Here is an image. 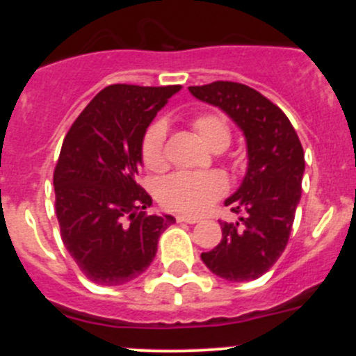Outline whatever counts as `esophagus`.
<instances>
[{
	"label": "esophagus",
	"instance_id": "esophagus-1",
	"mask_svg": "<svg viewBox=\"0 0 356 356\" xmlns=\"http://www.w3.org/2000/svg\"><path fill=\"white\" fill-rule=\"evenodd\" d=\"M177 222H186V224H196L200 222L198 217H191V215H177Z\"/></svg>",
	"mask_w": 356,
	"mask_h": 356
}]
</instances>
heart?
<instances>
[{"label": "heart", "mask_w": 356, "mask_h": 356, "mask_svg": "<svg viewBox=\"0 0 356 356\" xmlns=\"http://www.w3.org/2000/svg\"><path fill=\"white\" fill-rule=\"evenodd\" d=\"M193 129L198 138L213 152H222L231 143V127L224 117L217 113H201L193 120ZM165 138L167 125L156 120L149 125L143 139V161L149 170H161L167 163L165 160ZM227 191V182L217 172L208 174H188L177 172L158 184V200L167 210L177 213L200 215Z\"/></svg>", "instance_id": "obj_1"}]
</instances>
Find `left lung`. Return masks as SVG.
<instances>
[{
	"instance_id": "obj_1",
	"label": "left lung",
	"mask_w": 356,
	"mask_h": 356,
	"mask_svg": "<svg viewBox=\"0 0 356 356\" xmlns=\"http://www.w3.org/2000/svg\"><path fill=\"white\" fill-rule=\"evenodd\" d=\"M195 98L218 106L243 131L248 168L225 207L238 222H220L222 241L201 253L218 277L245 282L264 275L286 250L301 198L305 153L289 118L277 105L239 82L217 81L189 88Z\"/></svg>"
}]
</instances>
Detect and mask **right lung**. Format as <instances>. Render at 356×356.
<instances>
[{"mask_svg":"<svg viewBox=\"0 0 356 356\" xmlns=\"http://www.w3.org/2000/svg\"><path fill=\"white\" fill-rule=\"evenodd\" d=\"M181 86L111 84L91 99L63 139L56 161V218L82 274L99 286L141 275L172 215H146L152 196L138 184L146 129Z\"/></svg>","mask_w":356,"mask_h":356,"instance_id":"add662e5","label":"right lung"}]
</instances>
